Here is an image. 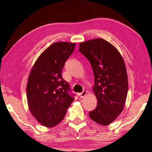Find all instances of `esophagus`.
Instances as JSON below:
<instances>
[{"label":"esophagus","mask_w":152,"mask_h":152,"mask_svg":"<svg viewBox=\"0 0 152 152\" xmlns=\"http://www.w3.org/2000/svg\"><path fill=\"white\" fill-rule=\"evenodd\" d=\"M87 92L86 91H83L82 92L79 93V94H77V95H78V96H80V98H83V97H84L85 95L87 94Z\"/></svg>","instance_id":"1"}]
</instances>
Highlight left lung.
Listing matches in <instances>:
<instances>
[{
    "label": "left lung",
    "instance_id": "8db88e82",
    "mask_svg": "<svg viewBox=\"0 0 152 152\" xmlns=\"http://www.w3.org/2000/svg\"><path fill=\"white\" fill-rule=\"evenodd\" d=\"M79 50L91 64L94 76L92 90L98 103L89 117L107 126L121 113L128 93V76L121 54L110 42L96 38L80 44Z\"/></svg>",
    "mask_w": 152,
    "mask_h": 152
}]
</instances>
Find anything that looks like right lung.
Here are the masks:
<instances>
[{"label": "right lung", "instance_id": "1", "mask_svg": "<svg viewBox=\"0 0 152 152\" xmlns=\"http://www.w3.org/2000/svg\"><path fill=\"white\" fill-rule=\"evenodd\" d=\"M75 43H54L37 58L27 83L26 94L31 113L43 126H55L64 119L74 101L69 85L61 71L75 48Z\"/></svg>", "mask_w": 152, "mask_h": 152}]
</instances>
